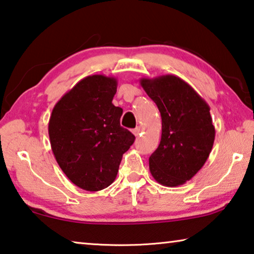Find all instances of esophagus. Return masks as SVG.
<instances>
[{
	"label": "esophagus",
	"mask_w": 254,
	"mask_h": 254,
	"mask_svg": "<svg viewBox=\"0 0 254 254\" xmlns=\"http://www.w3.org/2000/svg\"><path fill=\"white\" fill-rule=\"evenodd\" d=\"M132 132H133V134H134L135 136H138V135L140 134V132H141V127H135V128H133V131H132Z\"/></svg>",
	"instance_id": "esophagus-1"
}]
</instances>
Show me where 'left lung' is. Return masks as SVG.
Returning a JSON list of instances; mask_svg holds the SVG:
<instances>
[{
  "label": "left lung",
  "mask_w": 254,
  "mask_h": 254,
  "mask_svg": "<svg viewBox=\"0 0 254 254\" xmlns=\"http://www.w3.org/2000/svg\"><path fill=\"white\" fill-rule=\"evenodd\" d=\"M162 116V139L149 157L157 182L179 187L207 162L215 141L210 107L190 84L173 74L140 79Z\"/></svg>",
  "instance_id": "left-lung-1"
}]
</instances>
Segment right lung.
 Segmentation results:
<instances>
[{"mask_svg":"<svg viewBox=\"0 0 254 254\" xmlns=\"http://www.w3.org/2000/svg\"><path fill=\"white\" fill-rule=\"evenodd\" d=\"M116 89L113 76H86L52 111V150L64 174L82 190L110 187L123 154L134 142L135 136L120 124L123 110L112 103Z\"/></svg>","mask_w":254,"mask_h":254,"instance_id":"obj_1","label":"right lung"}]
</instances>
